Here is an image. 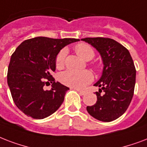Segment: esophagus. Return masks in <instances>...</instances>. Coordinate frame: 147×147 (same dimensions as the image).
Here are the masks:
<instances>
[{"label": "esophagus", "mask_w": 147, "mask_h": 147, "mask_svg": "<svg viewBox=\"0 0 147 147\" xmlns=\"http://www.w3.org/2000/svg\"><path fill=\"white\" fill-rule=\"evenodd\" d=\"M77 91L79 93L80 95H85L86 94V92L83 91V90H77Z\"/></svg>", "instance_id": "1"}]
</instances>
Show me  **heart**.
I'll return each mask as SVG.
<instances>
[{
  "label": "heart",
  "mask_w": 147,
  "mask_h": 147,
  "mask_svg": "<svg viewBox=\"0 0 147 147\" xmlns=\"http://www.w3.org/2000/svg\"><path fill=\"white\" fill-rule=\"evenodd\" d=\"M74 50L77 55L82 58L84 61H90L93 59L95 55V51L93 47L84 43L77 44L75 46ZM67 54V50L66 48H63L57 53L56 57L57 67H63L65 63V58ZM60 80L63 84L70 87L81 89L93 80V74L89 70H68L61 74L60 76Z\"/></svg>",
  "instance_id": "1"
}]
</instances>
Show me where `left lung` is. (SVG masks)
<instances>
[{"label":"left lung","mask_w":147,"mask_h":147,"mask_svg":"<svg viewBox=\"0 0 147 147\" xmlns=\"http://www.w3.org/2000/svg\"><path fill=\"white\" fill-rule=\"evenodd\" d=\"M81 40L96 49L103 63L102 76L94 84L100 87L96 92L97 100L86 107V110L100 121L117 120L126 112L134 96L136 69L131 55L122 44L110 38L86 37Z\"/></svg>","instance_id":"8db88e82"}]
</instances>
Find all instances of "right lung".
Wrapping results in <instances>:
<instances>
[{"label": "right lung", "instance_id": "add662e5", "mask_svg": "<svg viewBox=\"0 0 147 147\" xmlns=\"http://www.w3.org/2000/svg\"><path fill=\"white\" fill-rule=\"evenodd\" d=\"M79 40L37 37L17 47L9 63L7 84L13 102L24 114L44 119L61 107L69 88L51 75L56 70V57L63 47ZM51 82V89L45 91L43 86Z\"/></svg>", "mask_w": 147, "mask_h": 147}]
</instances>
